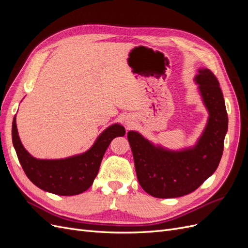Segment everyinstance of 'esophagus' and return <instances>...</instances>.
<instances>
[{
	"mask_svg": "<svg viewBox=\"0 0 248 248\" xmlns=\"http://www.w3.org/2000/svg\"><path fill=\"white\" fill-rule=\"evenodd\" d=\"M126 125H127V127H129V126H131V122L129 121V120H127V121H126Z\"/></svg>",
	"mask_w": 248,
	"mask_h": 248,
	"instance_id": "1",
	"label": "esophagus"
}]
</instances>
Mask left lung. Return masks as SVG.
Returning <instances> with one entry per match:
<instances>
[{"label": "left lung", "mask_w": 248, "mask_h": 248, "mask_svg": "<svg viewBox=\"0 0 248 248\" xmlns=\"http://www.w3.org/2000/svg\"><path fill=\"white\" fill-rule=\"evenodd\" d=\"M194 80L209 118L193 147L174 151L155 146L137 131L127 133L140 185L152 197L179 198L194 191L212 176L221 159L228 114L219 82L206 68L199 69Z\"/></svg>", "instance_id": "obj_1"}]
</instances>
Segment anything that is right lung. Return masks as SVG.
<instances>
[{
  "mask_svg": "<svg viewBox=\"0 0 248 248\" xmlns=\"http://www.w3.org/2000/svg\"><path fill=\"white\" fill-rule=\"evenodd\" d=\"M124 134L125 128L122 125L112 124L85 153L63 159H37L21 144L16 116L12 122V142L27 177L40 189L58 196H77L89 189L98 174L110 141Z\"/></svg>",
  "mask_w": 248,
  "mask_h": 248,
  "instance_id": "add662e5",
  "label": "right lung"
}]
</instances>
